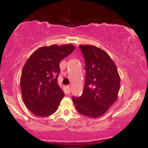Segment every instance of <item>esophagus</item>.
<instances>
[{"mask_svg": "<svg viewBox=\"0 0 148 148\" xmlns=\"http://www.w3.org/2000/svg\"><path fill=\"white\" fill-rule=\"evenodd\" d=\"M66 90H67V93H70L71 88L69 87V86H67V88H66Z\"/></svg>", "mask_w": 148, "mask_h": 148, "instance_id": "esophagus-1", "label": "esophagus"}]
</instances>
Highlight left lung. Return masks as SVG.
<instances>
[{"mask_svg":"<svg viewBox=\"0 0 148 148\" xmlns=\"http://www.w3.org/2000/svg\"><path fill=\"white\" fill-rule=\"evenodd\" d=\"M79 47L85 59L86 82L82 95L73 97L72 100L81 115L95 118L104 114L117 100L120 76L106 51L92 45Z\"/></svg>","mask_w":148,"mask_h":148,"instance_id":"obj_1","label":"left lung"}]
</instances>
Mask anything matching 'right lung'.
<instances>
[{
    "instance_id": "obj_1",
    "label": "right lung",
    "mask_w": 148,
    "mask_h": 148,
    "mask_svg": "<svg viewBox=\"0 0 148 148\" xmlns=\"http://www.w3.org/2000/svg\"><path fill=\"white\" fill-rule=\"evenodd\" d=\"M74 49L72 45L40 47L26 61L20 86L23 102L33 114L47 117L56 111L64 95L58 84L59 64Z\"/></svg>"
}]
</instances>
